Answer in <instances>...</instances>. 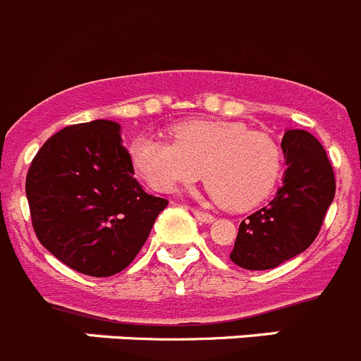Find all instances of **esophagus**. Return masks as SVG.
Returning <instances> with one entry per match:
<instances>
[{
  "instance_id": "obj_1",
  "label": "esophagus",
  "mask_w": 361,
  "mask_h": 361,
  "mask_svg": "<svg viewBox=\"0 0 361 361\" xmlns=\"http://www.w3.org/2000/svg\"><path fill=\"white\" fill-rule=\"evenodd\" d=\"M193 214L195 218H197L198 221H202V224H211V221H214V216L211 213H204V211L193 209Z\"/></svg>"
}]
</instances>
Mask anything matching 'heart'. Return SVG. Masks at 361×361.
I'll return each mask as SVG.
<instances>
[{
  "instance_id": "obj_1",
  "label": "heart",
  "mask_w": 361,
  "mask_h": 361,
  "mask_svg": "<svg viewBox=\"0 0 361 361\" xmlns=\"http://www.w3.org/2000/svg\"><path fill=\"white\" fill-rule=\"evenodd\" d=\"M175 141L140 134L128 147L132 166L161 193H175L202 178L221 206L249 209L261 202L281 173V150L263 132L227 121L175 127Z\"/></svg>"
}]
</instances>
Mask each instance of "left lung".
I'll list each match as a JSON object with an SVG mask.
<instances>
[{"label":"left lung","mask_w":361,"mask_h":361,"mask_svg":"<svg viewBox=\"0 0 361 361\" xmlns=\"http://www.w3.org/2000/svg\"><path fill=\"white\" fill-rule=\"evenodd\" d=\"M286 171L269 204L240 224L231 259L247 270H270L308 249L335 198V175L322 145L306 130L281 141Z\"/></svg>","instance_id":"left-lung-1"}]
</instances>
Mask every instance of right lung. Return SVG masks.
I'll list each match as a JSON object with an SVG mask.
<instances>
[{"label":"right lung","mask_w":361,"mask_h":361,"mask_svg":"<svg viewBox=\"0 0 361 361\" xmlns=\"http://www.w3.org/2000/svg\"><path fill=\"white\" fill-rule=\"evenodd\" d=\"M121 141L116 121L71 125L42 145L26 175L39 241L85 276L109 277L127 269L168 206L135 180Z\"/></svg>","instance_id":"add662e5"}]
</instances>
